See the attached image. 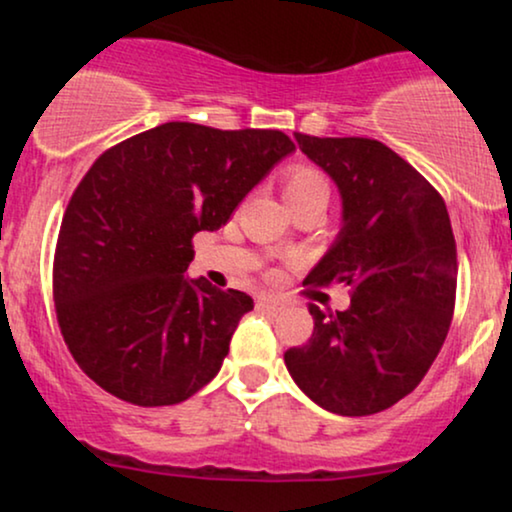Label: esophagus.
Returning a JSON list of instances; mask_svg holds the SVG:
<instances>
[{"mask_svg":"<svg viewBox=\"0 0 512 512\" xmlns=\"http://www.w3.org/2000/svg\"><path fill=\"white\" fill-rule=\"evenodd\" d=\"M257 308L264 310V313H269V315H279L281 310L286 308V305L281 303L279 298H269V296H262L260 301H257Z\"/></svg>","mask_w":512,"mask_h":512,"instance_id":"obj_1","label":"esophagus"}]
</instances>
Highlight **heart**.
I'll return each mask as SVG.
<instances>
[{
  "label": "heart",
  "mask_w": 512,
  "mask_h": 512,
  "mask_svg": "<svg viewBox=\"0 0 512 512\" xmlns=\"http://www.w3.org/2000/svg\"><path fill=\"white\" fill-rule=\"evenodd\" d=\"M281 195H284L289 209L298 207H327L330 202V182L322 170L308 163H296L281 178Z\"/></svg>",
  "instance_id": "obj_1"
}]
</instances>
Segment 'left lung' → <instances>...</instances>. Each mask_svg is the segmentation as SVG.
I'll return each instance as SVG.
<instances>
[{
  "instance_id": "left-lung-1",
  "label": "left lung",
  "mask_w": 512,
  "mask_h": 512,
  "mask_svg": "<svg viewBox=\"0 0 512 512\" xmlns=\"http://www.w3.org/2000/svg\"><path fill=\"white\" fill-rule=\"evenodd\" d=\"M293 137L342 197V228L305 284H342L351 303L337 313L310 305L313 337L286 351V368L317 407L378 414L424 380L448 337L457 286L448 209L383 142Z\"/></svg>"
}]
</instances>
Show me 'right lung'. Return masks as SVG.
I'll return each instance as SVG.
<instances>
[{"instance_id": "1", "label": "right lung", "mask_w": 512, "mask_h": 512, "mask_svg": "<svg viewBox=\"0 0 512 512\" xmlns=\"http://www.w3.org/2000/svg\"><path fill=\"white\" fill-rule=\"evenodd\" d=\"M293 151L279 129L166 122L93 163L64 211L52 272L62 337L93 383L168 407L214 380L252 298L185 274L192 236L221 228Z\"/></svg>"}]
</instances>
